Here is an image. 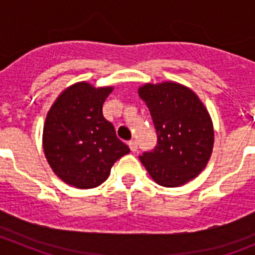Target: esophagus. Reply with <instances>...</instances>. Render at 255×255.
<instances>
[{"mask_svg": "<svg viewBox=\"0 0 255 255\" xmlns=\"http://www.w3.org/2000/svg\"><path fill=\"white\" fill-rule=\"evenodd\" d=\"M129 148L131 152H136V150H138V143H136V140H130Z\"/></svg>", "mask_w": 255, "mask_h": 255, "instance_id": "obj_1", "label": "esophagus"}]
</instances>
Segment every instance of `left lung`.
I'll use <instances>...</instances> for the list:
<instances>
[{
    "instance_id": "1",
    "label": "left lung",
    "mask_w": 255,
    "mask_h": 255,
    "mask_svg": "<svg viewBox=\"0 0 255 255\" xmlns=\"http://www.w3.org/2000/svg\"><path fill=\"white\" fill-rule=\"evenodd\" d=\"M157 131V145L140 155L158 185L176 188L197 177L213 149V125L197 94L181 84L164 82L139 88Z\"/></svg>"
}]
</instances>
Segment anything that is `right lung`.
<instances>
[{
  "mask_svg": "<svg viewBox=\"0 0 255 255\" xmlns=\"http://www.w3.org/2000/svg\"><path fill=\"white\" fill-rule=\"evenodd\" d=\"M112 87L76 83L49 108L43 128V149L53 172L69 185H101L115 162L130 152L103 117L102 106Z\"/></svg>",
  "mask_w": 255,
  "mask_h": 255,
  "instance_id": "add662e5",
  "label": "right lung"
}]
</instances>
